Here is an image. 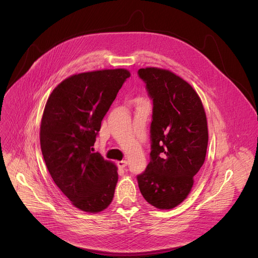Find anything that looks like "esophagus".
I'll return each mask as SVG.
<instances>
[{"label":"esophagus","mask_w":258,"mask_h":258,"mask_svg":"<svg viewBox=\"0 0 258 258\" xmlns=\"http://www.w3.org/2000/svg\"><path fill=\"white\" fill-rule=\"evenodd\" d=\"M117 164L120 168H124L127 166V161L126 160H122V161H118Z\"/></svg>","instance_id":"esophagus-1"}]
</instances>
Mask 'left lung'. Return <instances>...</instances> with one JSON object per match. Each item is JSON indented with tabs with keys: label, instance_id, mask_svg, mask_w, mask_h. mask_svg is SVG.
Returning a JSON list of instances; mask_svg holds the SVG:
<instances>
[{
	"label": "left lung",
	"instance_id": "1",
	"mask_svg": "<svg viewBox=\"0 0 258 258\" xmlns=\"http://www.w3.org/2000/svg\"><path fill=\"white\" fill-rule=\"evenodd\" d=\"M138 74L154 104L151 162L137 177L139 189L154 207L172 209L190 194L205 162L206 113L195 89L173 72L148 67Z\"/></svg>",
	"mask_w": 258,
	"mask_h": 258
}]
</instances>
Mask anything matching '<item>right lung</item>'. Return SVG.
I'll list each match as a JSON object with an SVG mask.
<instances>
[{
	"label": "right lung",
	"instance_id": "obj_1",
	"mask_svg": "<svg viewBox=\"0 0 258 258\" xmlns=\"http://www.w3.org/2000/svg\"><path fill=\"white\" fill-rule=\"evenodd\" d=\"M131 73L104 69L74 74L52 91L40 121V148L51 177L76 208L98 213L111 204L117 166L92 147L101 121Z\"/></svg>",
	"mask_w": 258,
	"mask_h": 258
}]
</instances>
